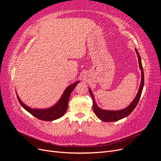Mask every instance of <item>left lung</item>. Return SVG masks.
<instances>
[{"label": "left lung", "mask_w": 161, "mask_h": 161, "mask_svg": "<svg viewBox=\"0 0 161 161\" xmlns=\"http://www.w3.org/2000/svg\"><path fill=\"white\" fill-rule=\"evenodd\" d=\"M135 51L136 52V54L138 56L139 67H140V69L141 70V82H140V87H139L137 94H136L134 100L131 102L130 104L127 107V108H125L123 109H120V110H108V109H103L100 108L96 103L95 97L93 95V93H92L91 88L89 87V91L90 92V95L91 96V98L92 99V109H93V111L97 118L100 119L101 120L105 121V122L116 121L125 118V117L128 116L131 112L133 111L136 105H138V103L140 100V96H141V94H142V89L144 87V76L143 68L142 65V61H141V58L136 48H135Z\"/></svg>", "instance_id": "8db88e82"}]
</instances>
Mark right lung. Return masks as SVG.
I'll list each match as a JSON object with an SVG mask.
<instances>
[{
  "instance_id": "obj_1",
  "label": "right lung",
  "mask_w": 161,
  "mask_h": 161,
  "mask_svg": "<svg viewBox=\"0 0 161 161\" xmlns=\"http://www.w3.org/2000/svg\"><path fill=\"white\" fill-rule=\"evenodd\" d=\"M80 82L79 80L76 81L75 83L71 84L68 86L64 91L63 92L62 96L56 103L47 108H32L25 105L19 98V97L17 93V99L20 103L21 105L29 113L31 114L36 118L43 121H53L57 119L60 118L64 115L68 109V102H69V97L71 92L74 90L75 86Z\"/></svg>"
}]
</instances>
